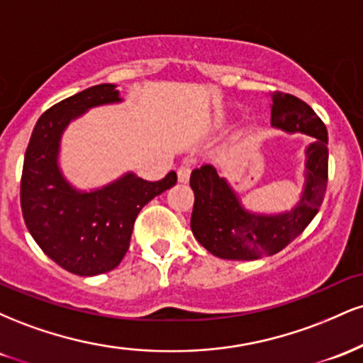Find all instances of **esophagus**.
I'll list each match as a JSON object with an SVG mask.
<instances>
[{
	"label": "esophagus",
	"mask_w": 363,
	"mask_h": 363,
	"mask_svg": "<svg viewBox=\"0 0 363 363\" xmlns=\"http://www.w3.org/2000/svg\"><path fill=\"white\" fill-rule=\"evenodd\" d=\"M189 176H191V165H181V167L177 169V179L179 182H187L189 181Z\"/></svg>",
	"instance_id": "obj_1"
}]
</instances>
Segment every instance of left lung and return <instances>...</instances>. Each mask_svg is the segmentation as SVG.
I'll use <instances>...</instances> for the list:
<instances>
[{"label": "left lung", "instance_id": "obj_1", "mask_svg": "<svg viewBox=\"0 0 363 363\" xmlns=\"http://www.w3.org/2000/svg\"><path fill=\"white\" fill-rule=\"evenodd\" d=\"M272 124L285 131L314 136L307 148V182L302 199L281 215H252L240 206L234 191L215 167L201 165L191 174L194 191L191 230L198 242L222 259L251 261L285 249L306 230L323 205L328 186V131L306 102L283 91L272 94Z\"/></svg>", "mask_w": 363, "mask_h": 363}]
</instances>
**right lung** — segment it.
Wrapping results in <instances>:
<instances>
[{
	"label": "right lung",
	"mask_w": 363,
	"mask_h": 363,
	"mask_svg": "<svg viewBox=\"0 0 363 363\" xmlns=\"http://www.w3.org/2000/svg\"><path fill=\"white\" fill-rule=\"evenodd\" d=\"M119 101L116 85L102 83L57 102L37 121L23 158L25 225L56 264L80 277L114 269L129 249L141 208L177 182L174 170L155 182L126 174L94 193H78L62 179L56 158L66 124L90 107Z\"/></svg>",
	"instance_id": "obj_1"
}]
</instances>
